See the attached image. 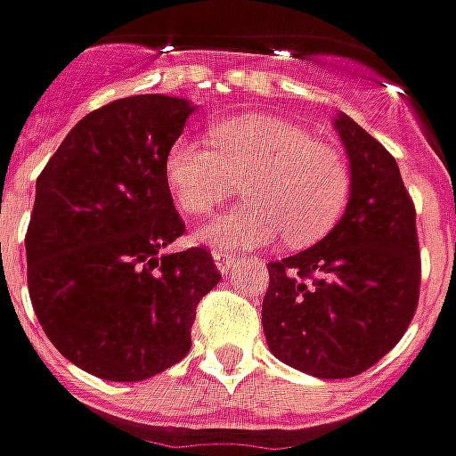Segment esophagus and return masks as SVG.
<instances>
[{
	"instance_id": "esophagus-1",
	"label": "esophagus",
	"mask_w": 456,
	"mask_h": 456,
	"mask_svg": "<svg viewBox=\"0 0 456 456\" xmlns=\"http://www.w3.org/2000/svg\"><path fill=\"white\" fill-rule=\"evenodd\" d=\"M212 256H215V265H216V269L222 272V274H229V272L234 269V265L240 262V259H237V254L222 252V249H215V252H212Z\"/></svg>"
}]
</instances>
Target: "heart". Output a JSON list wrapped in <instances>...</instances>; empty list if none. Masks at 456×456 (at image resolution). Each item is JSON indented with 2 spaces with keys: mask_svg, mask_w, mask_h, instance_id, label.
I'll return each mask as SVG.
<instances>
[{
  "mask_svg": "<svg viewBox=\"0 0 456 456\" xmlns=\"http://www.w3.org/2000/svg\"><path fill=\"white\" fill-rule=\"evenodd\" d=\"M212 147L179 137L164 154V182L176 207L204 216L241 184L244 207L212 219L197 240L219 249H252L280 237L309 244L345 212L352 175L342 151L314 142L299 124L247 114L209 132Z\"/></svg>",
  "mask_w": 456,
  "mask_h": 456,
  "instance_id": "b5f03b06",
  "label": "heart"
}]
</instances>
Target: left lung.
Masks as SVG:
<instances>
[{
    "mask_svg": "<svg viewBox=\"0 0 456 456\" xmlns=\"http://www.w3.org/2000/svg\"><path fill=\"white\" fill-rule=\"evenodd\" d=\"M332 126L349 159V200L309 249L269 262V352L319 379L357 377L397 345L419 299L417 215L395 157L352 117Z\"/></svg>",
    "mask_w": 456,
    "mask_h": 456,
    "instance_id": "8db88e82",
    "label": "left lung"
}]
</instances>
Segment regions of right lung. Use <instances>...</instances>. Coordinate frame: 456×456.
<instances>
[{"mask_svg":"<svg viewBox=\"0 0 456 456\" xmlns=\"http://www.w3.org/2000/svg\"><path fill=\"white\" fill-rule=\"evenodd\" d=\"M197 110L139 94L86 114L37 179L27 284L49 342L79 370L142 382L187 357L197 305L222 280L184 234L164 154Z\"/></svg>","mask_w":456,"mask_h":456,"instance_id":"obj_1","label":"right lung"}]
</instances>
